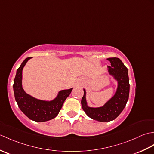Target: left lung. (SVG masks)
<instances>
[{
	"label": "left lung",
	"mask_w": 154,
	"mask_h": 154,
	"mask_svg": "<svg viewBox=\"0 0 154 154\" xmlns=\"http://www.w3.org/2000/svg\"><path fill=\"white\" fill-rule=\"evenodd\" d=\"M111 67L108 66L106 70L109 75L116 81L117 88L112 97L102 106L91 107L87 104L86 100V90L83 89L84 95L81 100L83 110L87 115L99 122H110L119 116L124 110L128 100L130 92L129 77L128 69L119 58H108Z\"/></svg>",
	"instance_id": "8db88e82"
}]
</instances>
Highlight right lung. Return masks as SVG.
Returning <instances> with one entry per match:
<instances>
[{
  "mask_svg": "<svg viewBox=\"0 0 154 154\" xmlns=\"http://www.w3.org/2000/svg\"><path fill=\"white\" fill-rule=\"evenodd\" d=\"M31 58L25 59L16 71L13 85L15 100L19 109L30 120L40 122H45L57 116L64 101L73 88L59 91L56 97L51 100L38 99L26 93L22 87V70Z\"/></svg>",
  "mask_w": 154,
  "mask_h": 154,
  "instance_id": "right-lung-1",
  "label": "right lung"
}]
</instances>
